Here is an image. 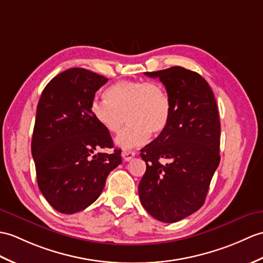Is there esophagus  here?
<instances>
[{
    "instance_id": "esophagus-1",
    "label": "esophagus",
    "mask_w": 263,
    "mask_h": 263,
    "mask_svg": "<svg viewBox=\"0 0 263 263\" xmlns=\"http://www.w3.org/2000/svg\"><path fill=\"white\" fill-rule=\"evenodd\" d=\"M136 156V154H134L133 151H123L122 152V157H123V159H124V161H130L132 158Z\"/></svg>"
}]
</instances>
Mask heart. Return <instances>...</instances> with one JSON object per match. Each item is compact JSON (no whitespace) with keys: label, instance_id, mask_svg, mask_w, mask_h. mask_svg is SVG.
Listing matches in <instances>:
<instances>
[{"label":"heart","instance_id":"b5f03b06","mask_svg":"<svg viewBox=\"0 0 263 263\" xmlns=\"http://www.w3.org/2000/svg\"><path fill=\"white\" fill-rule=\"evenodd\" d=\"M106 100H94L90 111L94 119L111 133L123 150L139 148L151 134L158 137L164 132L172 119V101L162 85L148 81H120L105 91Z\"/></svg>","mask_w":263,"mask_h":263}]
</instances>
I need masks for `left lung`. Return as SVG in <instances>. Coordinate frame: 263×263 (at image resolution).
Segmentation results:
<instances>
[{
  "mask_svg": "<svg viewBox=\"0 0 263 263\" xmlns=\"http://www.w3.org/2000/svg\"><path fill=\"white\" fill-rule=\"evenodd\" d=\"M144 74L164 85L172 101V119L164 132L141 149L146 170L139 196L152 217L175 223L205 201L221 159L218 109L209 83L197 72L175 66Z\"/></svg>",
  "mask_w": 263,
  "mask_h": 263,
  "instance_id": "1",
  "label": "left lung"
}]
</instances>
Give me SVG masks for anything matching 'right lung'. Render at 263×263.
Wrapping results in <instances>:
<instances>
[{"label": "right lung", "instance_id": "add662e5", "mask_svg": "<svg viewBox=\"0 0 263 263\" xmlns=\"http://www.w3.org/2000/svg\"><path fill=\"white\" fill-rule=\"evenodd\" d=\"M107 78L84 68L67 69L47 84L36 107L31 152L36 181L47 201L74 214L99 198L108 174L122 162L111 134L90 111Z\"/></svg>", "mask_w": 263, "mask_h": 263}]
</instances>
